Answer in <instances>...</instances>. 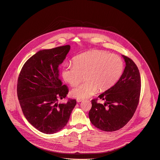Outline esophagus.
I'll list each match as a JSON object with an SVG mask.
<instances>
[{
	"label": "esophagus",
	"mask_w": 160,
	"mask_h": 160,
	"mask_svg": "<svg viewBox=\"0 0 160 160\" xmlns=\"http://www.w3.org/2000/svg\"><path fill=\"white\" fill-rule=\"evenodd\" d=\"M77 102L80 103V102H82V101H83V99H81V98H77Z\"/></svg>",
	"instance_id": "34e87169"
}]
</instances>
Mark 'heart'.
Masks as SVG:
<instances>
[{
    "instance_id": "heart-1",
    "label": "heart",
    "mask_w": 160,
    "mask_h": 160,
    "mask_svg": "<svg viewBox=\"0 0 160 160\" xmlns=\"http://www.w3.org/2000/svg\"><path fill=\"white\" fill-rule=\"evenodd\" d=\"M73 63H66L62 77L71 86L77 85L85 75V82L71 92L77 98H88L97 91H105L121 78L124 69L122 58L115 54L99 50H92L75 56Z\"/></svg>"
}]
</instances>
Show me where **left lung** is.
<instances>
[{
	"mask_svg": "<svg viewBox=\"0 0 160 160\" xmlns=\"http://www.w3.org/2000/svg\"><path fill=\"white\" fill-rule=\"evenodd\" d=\"M126 62L123 73L111 88L98 98L104 104L98 103V98L91 101L89 112L91 123L105 132H115L124 127L133 116L139 103L141 78L138 67L132 59L122 55Z\"/></svg>",
	"mask_w": 160,
	"mask_h": 160,
	"instance_id": "left-lung-1",
	"label": "left lung"
}]
</instances>
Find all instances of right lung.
I'll list each match as a JSON object with an SVG mask.
<instances>
[{
    "label": "right lung",
    "mask_w": 160,
    "mask_h": 160,
    "mask_svg": "<svg viewBox=\"0 0 160 160\" xmlns=\"http://www.w3.org/2000/svg\"><path fill=\"white\" fill-rule=\"evenodd\" d=\"M69 50L68 45L39 51L25 62L18 76L17 95L23 115L43 133L61 130L77 104L75 99L58 103L69 92L59 79V66Z\"/></svg>",
    "instance_id": "add662e5"
}]
</instances>
